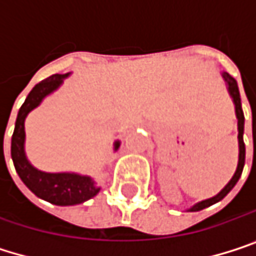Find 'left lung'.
<instances>
[{
    "label": "left lung",
    "mask_w": 256,
    "mask_h": 256,
    "mask_svg": "<svg viewBox=\"0 0 256 256\" xmlns=\"http://www.w3.org/2000/svg\"><path fill=\"white\" fill-rule=\"evenodd\" d=\"M224 81H226V86H227V90H228V94L232 99V104H234V111H236V117H237V130H238V134H237V139H238V162H237V168H236V172L232 175V178L228 180V184L214 197L210 198H206V200H202L196 204H192L190 209H186L188 212H198L204 208H209L218 202H221L231 190L234 188V185L237 184V180L242 176V172H243V168H244V154H246V150H244V142H243V132H244V116H243V110H242V99H240V92H238V87H237V81L231 77L228 72H222L221 74Z\"/></svg>",
    "instance_id": "left-lung-1"
}]
</instances>
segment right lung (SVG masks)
Returning a JSON list of instances; mask_svg holds the SVG:
<instances>
[{
  "label": "right lung",
  "mask_w": 256,
  "mask_h": 256,
  "mask_svg": "<svg viewBox=\"0 0 256 256\" xmlns=\"http://www.w3.org/2000/svg\"><path fill=\"white\" fill-rule=\"evenodd\" d=\"M70 74L71 72L54 74L38 82L29 92L24 105L19 110L12 136V158L19 178L36 197L56 206H74L84 203L100 191V186L96 185V180L87 175H80L76 172H42L32 166L26 157L25 120L28 114L40 106L48 94L56 92L64 84V80L70 77ZM118 148L120 140H116L114 151Z\"/></svg>",
  "instance_id": "add662e5"
}]
</instances>
